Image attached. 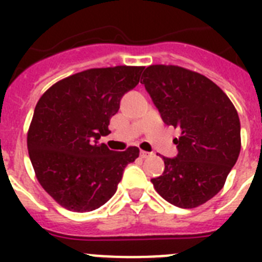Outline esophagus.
Returning <instances> with one entry per match:
<instances>
[{"label": "esophagus", "instance_id": "obj_1", "mask_svg": "<svg viewBox=\"0 0 262 262\" xmlns=\"http://www.w3.org/2000/svg\"><path fill=\"white\" fill-rule=\"evenodd\" d=\"M149 156H151V154H149V152L140 151V157H142V159H147V157H149Z\"/></svg>", "mask_w": 262, "mask_h": 262}]
</instances>
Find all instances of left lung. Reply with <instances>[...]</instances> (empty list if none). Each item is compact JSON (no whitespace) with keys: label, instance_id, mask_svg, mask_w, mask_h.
I'll use <instances>...</instances> for the list:
<instances>
[{"label":"left lung","instance_id":"obj_1","mask_svg":"<svg viewBox=\"0 0 262 262\" xmlns=\"http://www.w3.org/2000/svg\"><path fill=\"white\" fill-rule=\"evenodd\" d=\"M142 78L164 123L180 129L177 157H163L165 169L151 180L154 187L177 207H198L222 190L237 161V111L221 88L190 69L156 64Z\"/></svg>","mask_w":262,"mask_h":262}]
</instances>
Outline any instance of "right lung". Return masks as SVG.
Returning <instances> with one entry per match:
<instances>
[{"label":"right lung","mask_w":262,"mask_h":262,"mask_svg":"<svg viewBox=\"0 0 262 262\" xmlns=\"http://www.w3.org/2000/svg\"><path fill=\"white\" fill-rule=\"evenodd\" d=\"M143 69H86L57 81L39 98L27 133L30 160L39 184L64 209L85 212L105 205L124 168L139 157L138 147L113 152L97 140L110 133V118Z\"/></svg>","instance_id":"obj_1"}]
</instances>
